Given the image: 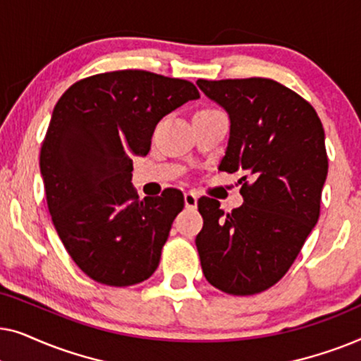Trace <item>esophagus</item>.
I'll return each mask as SVG.
<instances>
[{"label":"esophagus","mask_w":361,"mask_h":361,"mask_svg":"<svg viewBox=\"0 0 361 361\" xmlns=\"http://www.w3.org/2000/svg\"><path fill=\"white\" fill-rule=\"evenodd\" d=\"M184 204L187 209L194 210L197 209V195L194 194V192H185L184 194Z\"/></svg>","instance_id":"obj_1"}]
</instances>
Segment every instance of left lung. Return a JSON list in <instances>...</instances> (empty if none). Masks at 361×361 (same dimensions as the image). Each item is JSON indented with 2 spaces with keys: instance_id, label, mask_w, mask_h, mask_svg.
Listing matches in <instances>:
<instances>
[{
  "instance_id": "left-lung-1",
  "label": "left lung",
  "mask_w": 361,
  "mask_h": 361,
  "mask_svg": "<svg viewBox=\"0 0 361 361\" xmlns=\"http://www.w3.org/2000/svg\"><path fill=\"white\" fill-rule=\"evenodd\" d=\"M197 85L230 118L219 169L245 174L243 205L231 214L219 200H199L202 271L226 294L263 293L288 273L319 220L329 171L322 123L309 102L271 78Z\"/></svg>"
}]
</instances>
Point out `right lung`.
<instances>
[{
  "label": "right lung",
  "mask_w": 361,
  "mask_h": 361,
  "mask_svg": "<svg viewBox=\"0 0 361 361\" xmlns=\"http://www.w3.org/2000/svg\"><path fill=\"white\" fill-rule=\"evenodd\" d=\"M199 97L180 78L116 71L75 82L54 106L39 161L47 207L67 253L97 283L137 284L159 264L184 195L140 200L131 156H146L157 123Z\"/></svg>",
  "instance_id": "add662e5"
}]
</instances>
